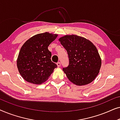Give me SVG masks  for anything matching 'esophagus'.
<instances>
[{
	"label": "esophagus",
	"instance_id": "1",
	"mask_svg": "<svg viewBox=\"0 0 120 120\" xmlns=\"http://www.w3.org/2000/svg\"><path fill=\"white\" fill-rule=\"evenodd\" d=\"M57 67H60V62H58V63H57Z\"/></svg>",
	"mask_w": 120,
	"mask_h": 120
}]
</instances>
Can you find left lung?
<instances>
[{
    "mask_svg": "<svg viewBox=\"0 0 120 120\" xmlns=\"http://www.w3.org/2000/svg\"><path fill=\"white\" fill-rule=\"evenodd\" d=\"M59 40L68 53L69 64L63 70L68 79L78 86L91 83L98 75L101 64L96 46L75 35H65Z\"/></svg>",
    "mask_w": 120,
    "mask_h": 120,
    "instance_id": "left-lung-1",
    "label": "left lung"
}]
</instances>
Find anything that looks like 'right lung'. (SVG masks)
<instances>
[{
  "label": "right lung",
  "instance_id": "right-lung-1",
  "mask_svg": "<svg viewBox=\"0 0 120 120\" xmlns=\"http://www.w3.org/2000/svg\"><path fill=\"white\" fill-rule=\"evenodd\" d=\"M57 37V34L47 32L39 34L23 45L18 56L17 65L21 75L26 81L40 84L57 68L56 64L51 61V52L48 50V46Z\"/></svg>",
  "mask_w": 120,
  "mask_h": 120
}]
</instances>
